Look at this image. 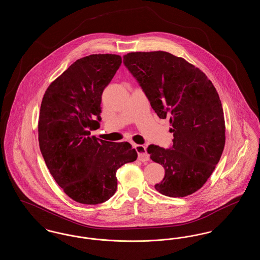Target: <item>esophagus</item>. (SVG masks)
I'll return each mask as SVG.
<instances>
[{"mask_svg": "<svg viewBox=\"0 0 260 260\" xmlns=\"http://www.w3.org/2000/svg\"><path fill=\"white\" fill-rule=\"evenodd\" d=\"M136 151L137 152V158L141 161H146L149 160V155L146 151L145 146L143 145H136Z\"/></svg>", "mask_w": 260, "mask_h": 260, "instance_id": "obj_1", "label": "esophagus"}]
</instances>
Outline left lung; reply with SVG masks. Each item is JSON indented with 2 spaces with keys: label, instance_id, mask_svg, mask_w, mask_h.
I'll list each match as a JSON object with an SVG mask.
<instances>
[{
  "label": "left lung",
  "instance_id": "8db88e82",
  "mask_svg": "<svg viewBox=\"0 0 260 260\" xmlns=\"http://www.w3.org/2000/svg\"><path fill=\"white\" fill-rule=\"evenodd\" d=\"M124 66L136 79L159 118H170L173 146L149 145L165 177L155 189L180 198L204 185L220 160L225 122L219 95L204 72L167 51L129 52Z\"/></svg>",
  "mask_w": 260,
  "mask_h": 260
}]
</instances>
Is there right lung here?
I'll return each mask as SVG.
<instances>
[{
  "label": "right lung",
  "instance_id": "obj_1",
  "mask_svg": "<svg viewBox=\"0 0 260 260\" xmlns=\"http://www.w3.org/2000/svg\"><path fill=\"white\" fill-rule=\"evenodd\" d=\"M117 54H90L71 64L47 88L39 116V145L67 196L98 205L117 190L116 173L137 158L128 142L89 136L101 121V95L121 66Z\"/></svg>",
  "mask_w": 260,
  "mask_h": 260
}]
</instances>
